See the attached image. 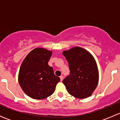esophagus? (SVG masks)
Listing matches in <instances>:
<instances>
[{
  "label": "esophagus",
  "mask_w": 120,
  "mask_h": 120,
  "mask_svg": "<svg viewBox=\"0 0 120 120\" xmlns=\"http://www.w3.org/2000/svg\"><path fill=\"white\" fill-rule=\"evenodd\" d=\"M60 81H62L63 79V76L61 75V76H60Z\"/></svg>",
  "instance_id": "esophagus-1"
}]
</instances>
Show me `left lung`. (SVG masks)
Masks as SVG:
<instances>
[{
  "label": "left lung",
  "instance_id": "left-lung-1",
  "mask_svg": "<svg viewBox=\"0 0 120 120\" xmlns=\"http://www.w3.org/2000/svg\"><path fill=\"white\" fill-rule=\"evenodd\" d=\"M63 54L70 70V75L63 81L68 92L78 99L91 96L99 82V70L95 58L78 46L63 51Z\"/></svg>",
  "mask_w": 120,
  "mask_h": 120
}]
</instances>
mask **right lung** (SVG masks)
<instances>
[{
  "instance_id": "obj_1",
  "label": "right lung",
  "mask_w": 120,
  "mask_h": 120,
  "mask_svg": "<svg viewBox=\"0 0 120 120\" xmlns=\"http://www.w3.org/2000/svg\"><path fill=\"white\" fill-rule=\"evenodd\" d=\"M52 51L37 48L27 54L20 66L19 82L26 95L34 99H43L54 93L60 81L48 64Z\"/></svg>"
}]
</instances>
